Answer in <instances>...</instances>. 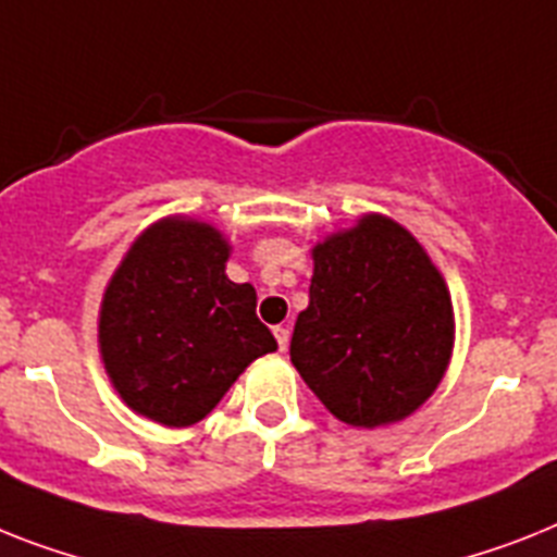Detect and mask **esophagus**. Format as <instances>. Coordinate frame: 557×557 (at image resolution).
<instances>
[{
  "label": "esophagus",
  "instance_id": "1",
  "mask_svg": "<svg viewBox=\"0 0 557 557\" xmlns=\"http://www.w3.org/2000/svg\"><path fill=\"white\" fill-rule=\"evenodd\" d=\"M273 333H275V342H278V350L287 352V347H289V330L287 327H275Z\"/></svg>",
  "mask_w": 557,
  "mask_h": 557
}]
</instances>
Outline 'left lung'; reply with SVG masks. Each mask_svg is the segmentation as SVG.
<instances>
[{
  "mask_svg": "<svg viewBox=\"0 0 557 557\" xmlns=\"http://www.w3.org/2000/svg\"><path fill=\"white\" fill-rule=\"evenodd\" d=\"M289 361L350 426L395 424L438 389L455 344L447 282L410 230L364 213L312 247Z\"/></svg>",
  "mask_w": 557,
  "mask_h": 557,
  "instance_id": "obj_1",
  "label": "left lung"
}]
</instances>
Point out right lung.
Returning <instances> with one entry per match:
<instances>
[{"label":"right lung","instance_id":"1","mask_svg":"<svg viewBox=\"0 0 557 557\" xmlns=\"http://www.w3.org/2000/svg\"><path fill=\"white\" fill-rule=\"evenodd\" d=\"M230 250L213 224L164 215L110 275L99 352L136 416L176 430L199 424L256 358L278 350L256 315L252 284L224 273Z\"/></svg>","mask_w":557,"mask_h":557}]
</instances>
